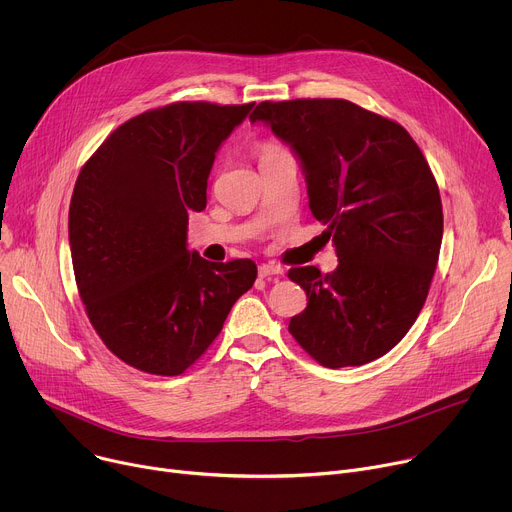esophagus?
<instances>
[{
    "label": "esophagus",
    "instance_id": "1",
    "mask_svg": "<svg viewBox=\"0 0 512 512\" xmlns=\"http://www.w3.org/2000/svg\"><path fill=\"white\" fill-rule=\"evenodd\" d=\"M281 273H283V269L279 265H271V263L259 265V277H273V275H281Z\"/></svg>",
    "mask_w": 512,
    "mask_h": 512
}]
</instances>
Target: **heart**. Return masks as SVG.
I'll return each instance as SVG.
<instances>
[{
    "label": "heart",
    "instance_id": "obj_1",
    "mask_svg": "<svg viewBox=\"0 0 512 512\" xmlns=\"http://www.w3.org/2000/svg\"><path fill=\"white\" fill-rule=\"evenodd\" d=\"M277 152H281V150H277L273 143H263L261 148H259V160L269 158V156H273V154H277Z\"/></svg>",
    "mask_w": 512,
    "mask_h": 512
}]
</instances>
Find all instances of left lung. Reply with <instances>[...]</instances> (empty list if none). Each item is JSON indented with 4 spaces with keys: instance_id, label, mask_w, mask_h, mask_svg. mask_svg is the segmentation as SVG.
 <instances>
[{
    "instance_id": "left-lung-1",
    "label": "left lung",
    "mask_w": 512,
    "mask_h": 512,
    "mask_svg": "<svg viewBox=\"0 0 512 512\" xmlns=\"http://www.w3.org/2000/svg\"><path fill=\"white\" fill-rule=\"evenodd\" d=\"M265 123L300 160L310 210L326 225L338 267H294L308 306L289 332L322 367H360L387 354L417 320L440 257V188L411 135L344 99L263 101Z\"/></svg>"
}]
</instances>
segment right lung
<instances>
[{
  "label": "right lung",
  "instance_id": "1",
  "mask_svg": "<svg viewBox=\"0 0 512 512\" xmlns=\"http://www.w3.org/2000/svg\"><path fill=\"white\" fill-rule=\"evenodd\" d=\"M255 103H172L119 125L83 166L68 210L79 294L105 346L131 367L182 375L253 287L251 259L188 251L221 143Z\"/></svg>",
  "mask_w": 512,
  "mask_h": 512
}]
</instances>
